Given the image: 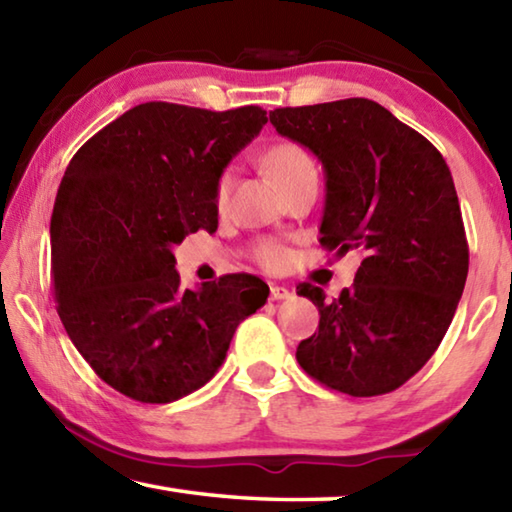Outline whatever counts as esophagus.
Returning <instances> with one entry per match:
<instances>
[{
    "label": "esophagus",
    "instance_id": "esophagus-1",
    "mask_svg": "<svg viewBox=\"0 0 512 512\" xmlns=\"http://www.w3.org/2000/svg\"><path fill=\"white\" fill-rule=\"evenodd\" d=\"M287 298H291V291L287 287L271 284V300H287Z\"/></svg>",
    "mask_w": 512,
    "mask_h": 512
}]
</instances>
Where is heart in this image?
<instances>
[{"instance_id": "heart-1", "label": "heart", "mask_w": 512, "mask_h": 512, "mask_svg": "<svg viewBox=\"0 0 512 512\" xmlns=\"http://www.w3.org/2000/svg\"><path fill=\"white\" fill-rule=\"evenodd\" d=\"M264 164L282 192L305 178H318V169L314 160H311V155L296 142L273 144L264 155ZM232 187H235V173L228 169L216 180L214 189V205L219 212L228 210ZM255 257L262 266L280 271V268L291 262V250L275 239H262L255 246Z\"/></svg>"}]
</instances>
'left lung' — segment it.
<instances>
[{
  "mask_svg": "<svg viewBox=\"0 0 512 512\" xmlns=\"http://www.w3.org/2000/svg\"><path fill=\"white\" fill-rule=\"evenodd\" d=\"M268 117L323 162L320 244L336 257L363 255L339 298L298 284L320 320L296 359L339 393H391L438 350L463 296L470 250L452 173L427 137L370 99L275 108Z\"/></svg>",
  "mask_w": 512,
  "mask_h": 512,
  "instance_id": "8db88e82",
  "label": "left lung"
}]
</instances>
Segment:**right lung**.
I'll return each mask as SVG.
<instances>
[{
  "label": "right lung",
  "instance_id": "1",
  "mask_svg": "<svg viewBox=\"0 0 512 512\" xmlns=\"http://www.w3.org/2000/svg\"><path fill=\"white\" fill-rule=\"evenodd\" d=\"M266 110L225 112L149 101L85 142L51 214V284L65 332L121 395L167 404L198 391L268 287L235 273L180 289L171 248L214 232L216 180L266 124Z\"/></svg>",
  "mask_w": 512,
  "mask_h": 512
}]
</instances>
